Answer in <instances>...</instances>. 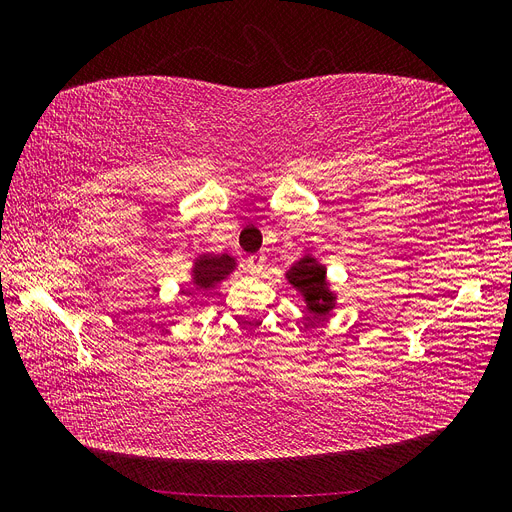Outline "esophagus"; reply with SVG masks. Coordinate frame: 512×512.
<instances>
[{
	"instance_id": "1",
	"label": "esophagus",
	"mask_w": 512,
	"mask_h": 512,
	"mask_svg": "<svg viewBox=\"0 0 512 512\" xmlns=\"http://www.w3.org/2000/svg\"><path fill=\"white\" fill-rule=\"evenodd\" d=\"M247 269H250L252 275H262L267 269V256L265 254H254L247 258Z\"/></svg>"
}]
</instances>
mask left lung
Wrapping results in <instances>:
<instances>
[{
    "label": "left lung",
    "instance_id": "obj_1",
    "mask_svg": "<svg viewBox=\"0 0 512 512\" xmlns=\"http://www.w3.org/2000/svg\"><path fill=\"white\" fill-rule=\"evenodd\" d=\"M284 275L288 284L301 294L309 314L318 320L329 318L337 305V292L331 288L327 267L314 254H303Z\"/></svg>",
    "mask_w": 512,
    "mask_h": 512
}]
</instances>
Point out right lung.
<instances>
[{
    "mask_svg": "<svg viewBox=\"0 0 512 512\" xmlns=\"http://www.w3.org/2000/svg\"><path fill=\"white\" fill-rule=\"evenodd\" d=\"M237 271V258L222 252V254H215V252H203L198 254L192 262V269H190V280H188V288L185 292L188 294H205L207 290L215 288L218 284H222L230 273Z\"/></svg>",
    "mask_w": 512,
    "mask_h": 512,
    "instance_id": "1",
    "label": "right lung"
}]
</instances>
